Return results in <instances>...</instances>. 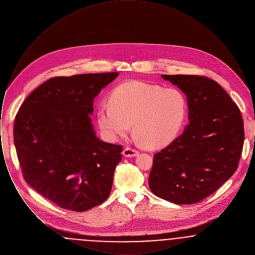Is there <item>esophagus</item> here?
Instances as JSON below:
<instances>
[{
  "label": "esophagus",
  "instance_id": "obj_1",
  "mask_svg": "<svg viewBox=\"0 0 255 255\" xmlns=\"http://www.w3.org/2000/svg\"><path fill=\"white\" fill-rule=\"evenodd\" d=\"M122 154H123L124 157L133 158V157H135L137 155V151L133 148H131V147H126V148H124Z\"/></svg>",
  "mask_w": 255,
  "mask_h": 255
}]
</instances>
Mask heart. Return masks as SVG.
Returning a JSON list of instances; mask_svg holds the SVG:
<instances>
[{"label": "heart", "mask_w": 255, "mask_h": 255, "mask_svg": "<svg viewBox=\"0 0 255 255\" xmlns=\"http://www.w3.org/2000/svg\"><path fill=\"white\" fill-rule=\"evenodd\" d=\"M187 102L176 87L162 88L140 81L122 83L110 94L109 104L97 110L101 133L115 140L130 131L151 148L167 145L178 135L185 119Z\"/></svg>", "instance_id": "b5f03b06"}]
</instances>
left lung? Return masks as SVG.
I'll use <instances>...</instances> for the list:
<instances>
[{
  "label": "left lung",
  "instance_id": "obj_1",
  "mask_svg": "<svg viewBox=\"0 0 255 255\" xmlns=\"http://www.w3.org/2000/svg\"><path fill=\"white\" fill-rule=\"evenodd\" d=\"M187 98L189 123L154 156L149 187L159 198L190 205L215 192L235 173L242 155L244 123L238 106L206 76L163 74Z\"/></svg>",
  "mask_w": 255,
  "mask_h": 255
}]
</instances>
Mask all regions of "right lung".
<instances>
[{
	"instance_id": "add662e5",
	"label": "right lung",
	"mask_w": 255,
	"mask_h": 255,
	"mask_svg": "<svg viewBox=\"0 0 255 255\" xmlns=\"http://www.w3.org/2000/svg\"><path fill=\"white\" fill-rule=\"evenodd\" d=\"M119 73L52 77L21 105L13 134L24 181L62 208L82 212L111 193L122 146L100 140L91 115Z\"/></svg>"
}]
</instances>
